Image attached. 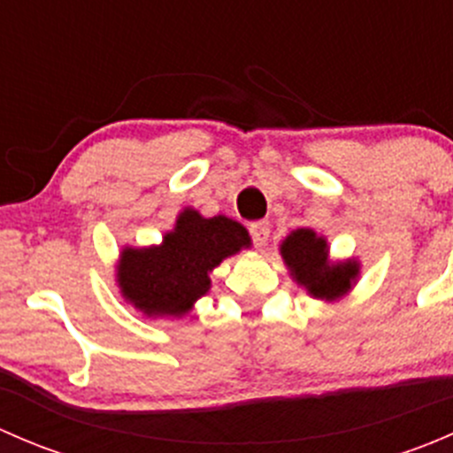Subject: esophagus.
Wrapping results in <instances>:
<instances>
[{
    "label": "esophagus",
    "instance_id": "1",
    "mask_svg": "<svg viewBox=\"0 0 453 453\" xmlns=\"http://www.w3.org/2000/svg\"><path fill=\"white\" fill-rule=\"evenodd\" d=\"M250 234H252V241H254L256 248H263L269 239V223L267 221L250 223Z\"/></svg>",
    "mask_w": 453,
    "mask_h": 453
}]
</instances>
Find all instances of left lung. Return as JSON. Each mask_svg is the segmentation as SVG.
Instances as JSON below:
<instances>
[{"label": "left lung", "instance_id": "1", "mask_svg": "<svg viewBox=\"0 0 453 453\" xmlns=\"http://www.w3.org/2000/svg\"><path fill=\"white\" fill-rule=\"evenodd\" d=\"M280 254L291 276L303 285L313 298L340 300L353 289L359 276L357 260H340L333 263L328 258V245L324 236H318L309 227L294 230L280 245Z\"/></svg>", "mask_w": 453, "mask_h": 453}]
</instances>
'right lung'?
<instances>
[{
  "mask_svg": "<svg viewBox=\"0 0 453 453\" xmlns=\"http://www.w3.org/2000/svg\"><path fill=\"white\" fill-rule=\"evenodd\" d=\"M250 245L241 223L221 214L203 219L186 208L162 245L122 250L118 287L122 298L146 318H181L208 294L210 272Z\"/></svg>",
  "mask_w": 453,
  "mask_h": 453,
  "instance_id": "right-lung-1",
  "label": "right lung"
}]
</instances>
